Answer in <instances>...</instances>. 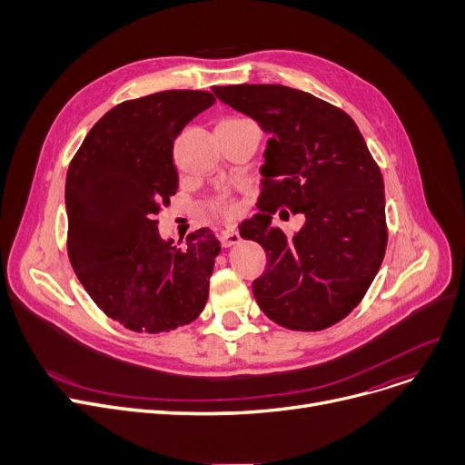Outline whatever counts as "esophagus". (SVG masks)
<instances>
[{
	"label": "esophagus",
	"instance_id": "obj_1",
	"mask_svg": "<svg viewBox=\"0 0 465 465\" xmlns=\"http://www.w3.org/2000/svg\"><path fill=\"white\" fill-rule=\"evenodd\" d=\"M239 241H241V237L235 230H224L223 235H220V242H223V247H233Z\"/></svg>",
	"mask_w": 465,
	"mask_h": 465
}]
</instances>
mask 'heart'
I'll return each mask as SVG.
<instances>
[{"mask_svg": "<svg viewBox=\"0 0 465 465\" xmlns=\"http://www.w3.org/2000/svg\"><path fill=\"white\" fill-rule=\"evenodd\" d=\"M214 211L218 213V214H223V216H233L235 214V211H237V207H235V203L230 200V198H220L216 203H214Z\"/></svg>", "mask_w": 465, "mask_h": 465, "instance_id": "heart-1", "label": "heart"}]
</instances>
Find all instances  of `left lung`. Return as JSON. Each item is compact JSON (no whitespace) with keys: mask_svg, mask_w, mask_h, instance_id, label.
<instances>
[{"mask_svg":"<svg viewBox=\"0 0 465 465\" xmlns=\"http://www.w3.org/2000/svg\"><path fill=\"white\" fill-rule=\"evenodd\" d=\"M213 90L272 135L260 169V213L239 226L241 237L260 242L267 256L263 275L252 282L260 309L296 331L337 324L371 286L388 241L384 181L356 122L282 84ZM279 206L306 214L296 236L271 226Z\"/></svg>","mask_w":465,"mask_h":465,"instance_id":"obj_1","label":"left lung"}]
</instances>
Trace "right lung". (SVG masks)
<instances>
[{
    "label": "right lung",
    "mask_w": 465,
    "mask_h": 465,
    "mask_svg": "<svg viewBox=\"0 0 465 465\" xmlns=\"http://www.w3.org/2000/svg\"><path fill=\"white\" fill-rule=\"evenodd\" d=\"M203 90H163L107 111L65 179L67 254L109 319L160 333L198 319L220 242L209 228L183 245L162 239L156 214L179 188L173 141L214 104Z\"/></svg>",
    "instance_id": "1"
}]
</instances>
